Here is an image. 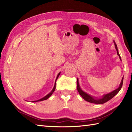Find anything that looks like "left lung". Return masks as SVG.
Returning <instances> with one entry per match:
<instances>
[{"mask_svg": "<svg viewBox=\"0 0 132 132\" xmlns=\"http://www.w3.org/2000/svg\"><path fill=\"white\" fill-rule=\"evenodd\" d=\"M114 45H115V48H116V51H117V55L119 56V58L120 59V60L121 61V57H120V54H119V52H118V49H117V45L116 44L115 42H114ZM123 79H124V78H122V80H121V83H120V85L118 88H117L116 89H115V90H114L112 92H110V93L103 95V97L102 98H100V99H95V97H92V96H91V95H89L87 93H86L85 92L83 91L82 89H81L80 87V86H79V80H78V79H77V89H78V92H79V94L80 95V96H82L86 101H87V102H88L91 103L97 104H102L105 103V102H108V100H111V99H112V98L114 96H115L116 94H117V93H118V92L120 91V90L121 89L122 86Z\"/></svg>", "mask_w": 132, "mask_h": 132, "instance_id": "obj_1", "label": "left lung"}]
</instances>
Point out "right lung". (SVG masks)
<instances>
[{
    "label": "right lung",
    "instance_id": "right-lung-1",
    "mask_svg": "<svg viewBox=\"0 0 132 132\" xmlns=\"http://www.w3.org/2000/svg\"><path fill=\"white\" fill-rule=\"evenodd\" d=\"M60 74H61V72H59L58 74V75H57V78H56V79H55V85H54V87H53V89H52V91L50 92L49 94H47V95H46L45 96V97H44L42 98V99H40V100H36V101H32V102H39V101H43V100H46V99H48V98H49V97L50 96H51V95H52V94H53V92H54V91H55V84H56V80H57L58 78V77H59V76H60Z\"/></svg>",
    "mask_w": 132,
    "mask_h": 132
}]
</instances>
